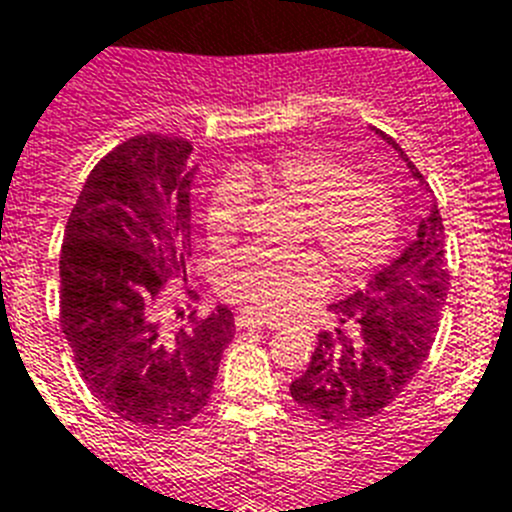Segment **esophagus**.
Segmentation results:
<instances>
[{
  "instance_id": "obj_1",
  "label": "esophagus",
  "mask_w": 512,
  "mask_h": 512,
  "mask_svg": "<svg viewBox=\"0 0 512 512\" xmlns=\"http://www.w3.org/2000/svg\"><path fill=\"white\" fill-rule=\"evenodd\" d=\"M235 325H238V328H269V330L279 328L277 323H269V320H261V318H256V315H248V312H243V315H238V318H235Z\"/></svg>"
}]
</instances>
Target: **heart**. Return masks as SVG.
I'll return each instance as SVG.
<instances>
[{
	"mask_svg": "<svg viewBox=\"0 0 512 512\" xmlns=\"http://www.w3.org/2000/svg\"><path fill=\"white\" fill-rule=\"evenodd\" d=\"M251 194L300 207V235L318 241L341 279L364 277L395 248L400 220L387 182L351 171L323 151L292 148L266 164L235 166L207 200L205 233L212 246L238 238ZM325 287L328 264L315 251H248L220 266V292L256 318H287Z\"/></svg>",
	"mask_w": 512,
	"mask_h": 512,
	"instance_id": "heart-1",
	"label": "heart"
}]
</instances>
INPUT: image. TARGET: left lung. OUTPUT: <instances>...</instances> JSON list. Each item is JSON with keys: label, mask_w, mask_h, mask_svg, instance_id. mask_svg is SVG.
I'll use <instances>...</instances> for the list:
<instances>
[{"label": "left lung", "mask_w": 512, "mask_h": 512, "mask_svg": "<svg viewBox=\"0 0 512 512\" xmlns=\"http://www.w3.org/2000/svg\"><path fill=\"white\" fill-rule=\"evenodd\" d=\"M374 130V128H372ZM405 161L418 187L431 192L408 153L374 130ZM449 292L443 220L436 197L413 241L369 284L330 305L336 328L323 330L302 377L289 392L325 423H359L387 408L418 374L438 330Z\"/></svg>", "instance_id": "8db88e82"}]
</instances>
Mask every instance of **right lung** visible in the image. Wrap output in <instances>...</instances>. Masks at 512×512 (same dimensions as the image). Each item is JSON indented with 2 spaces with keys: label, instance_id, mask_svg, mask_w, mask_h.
I'll return each mask as SVG.
<instances>
[{
  "label": "right lung",
  "instance_id": "1",
  "mask_svg": "<svg viewBox=\"0 0 512 512\" xmlns=\"http://www.w3.org/2000/svg\"><path fill=\"white\" fill-rule=\"evenodd\" d=\"M184 138L138 135L94 166L66 223L61 325L81 377L117 418L187 425L212 395L235 336L228 307L166 328V284L187 282L192 182Z\"/></svg>",
  "mask_w": 512,
  "mask_h": 512
}]
</instances>
